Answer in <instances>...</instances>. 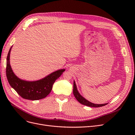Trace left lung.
<instances>
[{
    "label": "left lung",
    "instance_id": "left-lung-1",
    "mask_svg": "<svg viewBox=\"0 0 135 135\" xmlns=\"http://www.w3.org/2000/svg\"><path fill=\"white\" fill-rule=\"evenodd\" d=\"M73 91L74 96L77 100V101H78L79 103H80L81 104H83V105H85L86 106H89V107H102V106H104V105L108 104V103L101 104H94L93 103H91V102H89L87 100H86L85 98H84L82 96H81L80 95L78 91L77 90L76 84H75V83L74 81V83H73Z\"/></svg>",
    "mask_w": 135,
    "mask_h": 135
}]
</instances>
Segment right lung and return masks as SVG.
I'll return each instance as SVG.
<instances>
[{"instance_id":"right-lung-1","label":"right lung","mask_w":135,"mask_h":135,"mask_svg":"<svg viewBox=\"0 0 135 135\" xmlns=\"http://www.w3.org/2000/svg\"><path fill=\"white\" fill-rule=\"evenodd\" d=\"M10 49L6 59V74L10 86L17 93L26 100H38L46 97L52 90V85L57 79L61 75L65 69L55 71L44 78L34 81L21 80L13 72L10 64Z\"/></svg>"}]
</instances>
